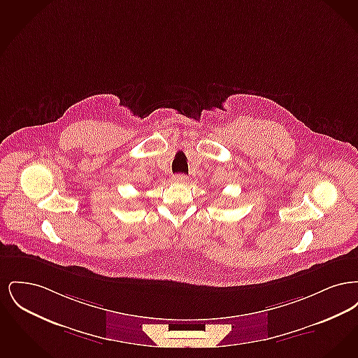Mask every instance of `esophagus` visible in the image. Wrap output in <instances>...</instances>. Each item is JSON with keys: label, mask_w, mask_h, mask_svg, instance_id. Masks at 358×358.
Listing matches in <instances>:
<instances>
[{"label": "esophagus", "mask_w": 358, "mask_h": 358, "mask_svg": "<svg viewBox=\"0 0 358 358\" xmlns=\"http://www.w3.org/2000/svg\"><path fill=\"white\" fill-rule=\"evenodd\" d=\"M173 180H174L176 182H185L187 180V177L185 174H176V176H173Z\"/></svg>", "instance_id": "esophagus-1"}]
</instances>
